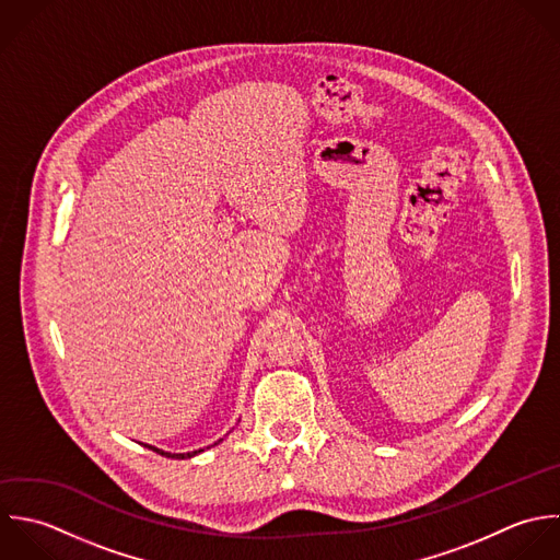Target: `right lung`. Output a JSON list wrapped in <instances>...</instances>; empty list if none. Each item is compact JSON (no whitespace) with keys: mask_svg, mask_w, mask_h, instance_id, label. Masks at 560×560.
Segmentation results:
<instances>
[{"mask_svg":"<svg viewBox=\"0 0 560 560\" xmlns=\"http://www.w3.org/2000/svg\"><path fill=\"white\" fill-rule=\"evenodd\" d=\"M222 441V439H220ZM218 441V443H220ZM218 443H213V445H218ZM143 447H148V450H152V452H156V454H161V456H165V458H176V460H185V458H194V456H198L200 452H205V450H196V452H187V454H172V452H163V450H159V447H152V445H143Z\"/></svg>","mask_w":560,"mask_h":560,"instance_id":"obj_1","label":"right lung"}]
</instances>
